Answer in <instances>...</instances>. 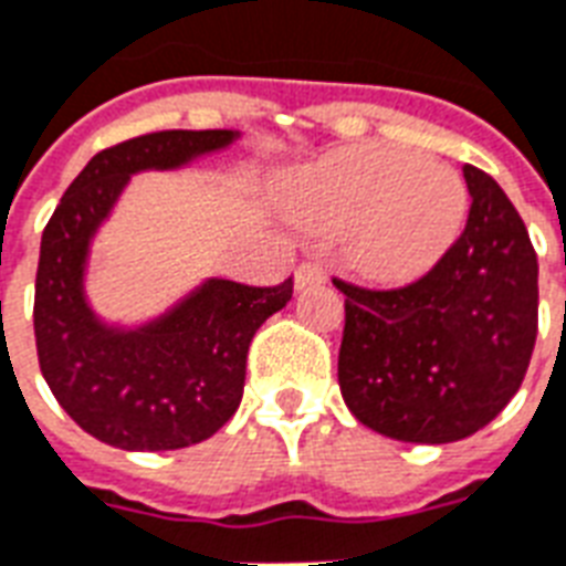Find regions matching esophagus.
I'll list each match as a JSON object with an SVG mask.
<instances>
[{"mask_svg":"<svg viewBox=\"0 0 566 566\" xmlns=\"http://www.w3.org/2000/svg\"><path fill=\"white\" fill-rule=\"evenodd\" d=\"M324 280H327V271L318 265V262H301L295 271V286L306 289V286H322Z\"/></svg>","mask_w":566,"mask_h":566,"instance_id":"obj_1","label":"esophagus"}]
</instances>
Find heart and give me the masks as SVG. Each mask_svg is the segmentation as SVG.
I'll return each instance as SVG.
<instances>
[{"instance_id":"b5f03b06","label":"heart","mask_w":566,"mask_h":566,"mask_svg":"<svg viewBox=\"0 0 566 566\" xmlns=\"http://www.w3.org/2000/svg\"><path fill=\"white\" fill-rule=\"evenodd\" d=\"M286 209L306 230L343 233L345 262L360 277L405 286L458 242L470 195L442 161L360 144L301 170L286 188Z\"/></svg>"}]
</instances>
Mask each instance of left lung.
<instances>
[{"mask_svg":"<svg viewBox=\"0 0 566 566\" xmlns=\"http://www.w3.org/2000/svg\"><path fill=\"white\" fill-rule=\"evenodd\" d=\"M470 218L413 283L345 295L339 389L366 428L405 442H454L496 419L537 339V253L523 218L484 170L463 165Z\"/></svg>","mask_w":566,"mask_h":566,"instance_id":"obj_1","label":"left lung"}]
</instances>
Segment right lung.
<instances>
[{
    "label": "right lung",
    "instance_id": "1",
    "mask_svg": "<svg viewBox=\"0 0 566 566\" xmlns=\"http://www.w3.org/2000/svg\"><path fill=\"white\" fill-rule=\"evenodd\" d=\"M233 138L230 129H161L105 147L43 227L38 363L70 419L108 446L170 451L209 440L239 410L253 333L292 297V277L277 286L209 280L156 324L120 333L96 322L82 295L87 242L129 174L177 168Z\"/></svg>",
    "mask_w": 566,
    "mask_h": 566
}]
</instances>
